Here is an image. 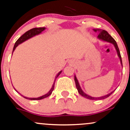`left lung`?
I'll return each instance as SVG.
<instances>
[{
  "label": "left lung",
  "instance_id": "obj_1",
  "mask_svg": "<svg viewBox=\"0 0 130 130\" xmlns=\"http://www.w3.org/2000/svg\"><path fill=\"white\" fill-rule=\"evenodd\" d=\"M93 31L94 32H98V39H99L100 40H103V41H105L107 42H109V43H112V45L115 46V48H116V50L117 53H118V57H119L120 61V63H121L122 67V58H121V56H120V53L119 51V49L118 44H117L116 42L115 41V40L111 36L110 34H108V32H107V31L104 30V29H93ZM74 80H75V83H76V88H77V90L78 91V93H79L81 96L84 97L85 98H87V99H90V100H102V99H105L106 98H108L109 96H110L111 94L113 93L115 91H112V92H111L109 94H108L107 95H105L104 96H101V97H98V98H95V97H92L91 96H89L88 94H86L83 91V90L81 88L80 84H79V81H78L77 77H76V75H74Z\"/></svg>",
  "mask_w": 130,
  "mask_h": 130
}]
</instances>
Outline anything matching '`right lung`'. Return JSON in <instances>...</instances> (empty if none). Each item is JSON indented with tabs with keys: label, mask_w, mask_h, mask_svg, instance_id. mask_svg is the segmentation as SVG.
<instances>
[{
	"label": "right lung",
	"mask_w": 130,
	"mask_h": 130,
	"mask_svg": "<svg viewBox=\"0 0 130 130\" xmlns=\"http://www.w3.org/2000/svg\"><path fill=\"white\" fill-rule=\"evenodd\" d=\"M46 29V28L45 27H40V28H32V29H31L28 30V31H26L25 33H24L23 34L22 36L21 37H20L18 39V40H17L16 42H15V44H14V48H13V50H12V53H13V51H14L15 48L17 47V46H18L19 45H20V43H23V42L26 41V40H27L28 39H29L31 38V37L35 36H37V35H39V34H40V33H42V31H43L45 30V29ZM62 71H59L58 73H57V74L56 75V77H55V80H54V84H53V85L52 86V87H51V90H50L47 93L43 95V96H40V97H39V98H27V97H25L24 96H23V95L21 94V96L23 97L24 98H25V99H29V100H33V101H35V100H41L42 99H44V98H46L48 97L51 94V93H52L53 90H54V84H55V80L56 79V78H57L59 75L60 74V73H62ZM14 90L16 91L18 93V91H17L14 88ZM20 94V93H19Z\"/></svg>",
	"instance_id": "right-lung-1"
}]
</instances>
